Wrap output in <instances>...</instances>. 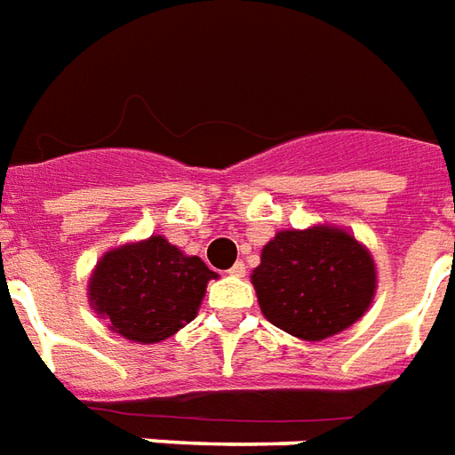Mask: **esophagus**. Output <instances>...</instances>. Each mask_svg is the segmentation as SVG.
Listing matches in <instances>:
<instances>
[{
	"label": "esophagus",
	"instance_id": "34e87169",
	"mask_svg": "<svg viewBox=\"0 0 455 455\" xmlns=\"http://www.w3.org/2000/svg\"><path fill=\"white\" fill-rule=\"evenodd\" d=\"M228 275H234V277H243L245 275L243 262H234V265H231V270H228Z\"/></svg>",
	"mask_w": 455,
	"mask_h": 455
}]
</instances>
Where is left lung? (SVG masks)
Returning a JSON list of instances; mask_svg holds the SVG:
<instances>
[{
  "instance_id": "obj_1",
  "label": "left lung",
  "mask_w": 455,
  "mask_h": 455,
  "mask_svg": "<svg viewBox=\"0 0 455 455\" xmlns=\"http://www.w3.org/2000/svg\"><path fill=\"white\" fill-rule=\"evenodd\" d=\"M251 279L272 325L318 342L364 315L376 289V267L347 231L313 227L279 231L262 248Z\"/></svg>"
}]
</instances>
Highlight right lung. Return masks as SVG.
Wrapping results in <instances>:
<instances>
[{"label":"right lung","instance_id":"1","mask_svg":"<svg viewBox=\"0 0 455 455\" xmlns=\"http://www.w3.org/2000/svg\"><path fill=\"white\" fill-rule=\"evenodd\" d=\"M212 277L217 272L197 255H183L164 236H151L103 255L89 299L110 331L151 345L193 321Z\"/></svg>","mask_w":455,"mask_h":455}]
</instances>
